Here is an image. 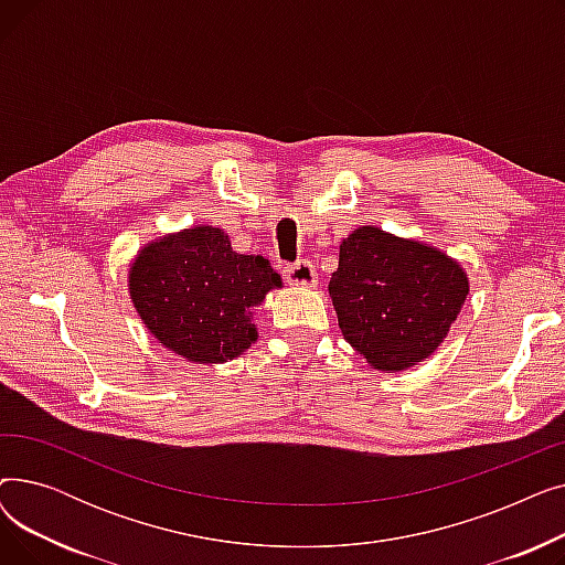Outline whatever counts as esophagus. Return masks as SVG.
Wrapping results in <instances>:
<instances>
[{
	"instance_id": "34e87169",
	"label": "esophagus",
	"mask_w": 565,
	"mask_h": 565,
	"mask_svg": "<svg viewBox=\"0 0 565 565\" xmlns=\"http://www.w3.org/2000/svg\"><path fill=\"white\" fill-rule=\"evenodd\" d=\"M284 277L292 286H313L318 281L316 267L311 265V260H298V263L286 265L284 267Z\"/></svg>"
}]
</instances>
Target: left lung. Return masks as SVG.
<instances>
[{
    "mask_svg": "<svg viewBox=\"0 0 565 565\" xmlns=\"http://www.w3.org/2000/svg\"><path fill=\"white\" fill-rule=\"evenodd\" d=\"M467 292V275L454 258L377 226H360L345 237L330 279L345 341L387 373L430 358Z\"/></svg>",
    "mask_w": 565,
    "mask_h": 565,
    "instance_id": "obj_1",
    "label": "left lung"
}]
</instances>
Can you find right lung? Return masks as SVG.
<instances>
[{
  "label": "right lung",
  "mask_w": 565,
  "mask_h": 565,
  "mask_svg": "<svg viewBox=\"0 0 565 565\" xmlns=\"http://www.w3.org/2000/svg\"><path fill=\"white\" fill-rule=\"evenodd\" d=\"M128 286L164 348L190 362L222 364L256 341L252 307L281 279L267 258L233 252L222 228L196 226L143 247Z\"/></svg>",
  "instance_id": "add662e5"
}]
</instances>
